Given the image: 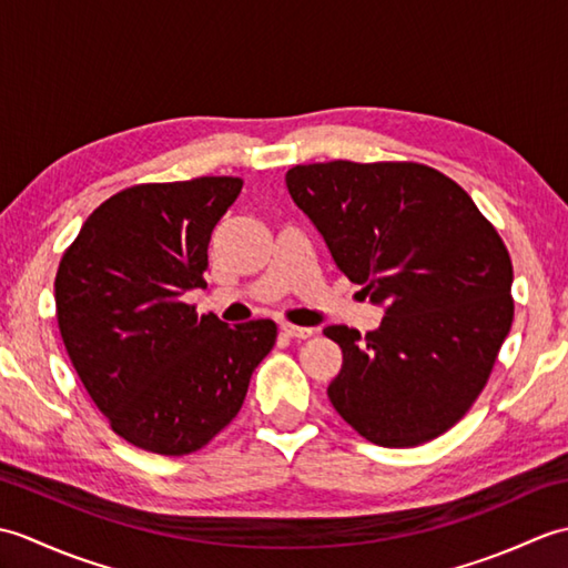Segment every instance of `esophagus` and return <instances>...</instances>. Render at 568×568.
Wrapping results in <instances>:
<instances>
[{
    "instance_id": "34e87169",
    "label": "esophagus",
    "mask_w": 568,
    "mask_h": 568,
    "mask_svg": "<svg viewBox=\"0 0 568 568\" xmlns=\"http://www.w3.org/2000/svg\"><path fill=\"white\" fill-rule=\"evenodd\" d=\"M281 332L285 336H291V339H310L312 334H315V329L310 327H295V324H281Z\"/></svg>"
}]
</instances>
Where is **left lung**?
<instances>
[{"label": "left lung", "instance_id": "obj_1", "mask_svg": "<svg viewBox=\"0 0 568 568\" xmlns=\"http://www.w3.org/2000/svg\"><path fill=\"white\" fill-rule=\"evenodd\" d=\"M287 190L371 303L378 329L332 324L344 364L327 395L361 437L417 446L462 419L513 327V261L468 192L413 161L310 163Z\"/></svg>", "mask_w": 568, "mask_h": 568}]
</instances>
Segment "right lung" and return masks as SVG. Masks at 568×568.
Wrapping results in <instances>:
<instances>
[{"instance_id": "1", "label": "right lung", "mask_w": 568, "mask_h": 568, "mask_svg": "<svg viewBox=\"0 0 568 568\" xmlns=\"http://www.w3.org/2000/svg\"><path fill=\"white\" fill-rule=\"evenodd\" d=\"M244 180L207 175L116 192L82 224L55 273L72 368L110 427L143 452L183 456L232 422L277 327H226L183 295L207 287V246Z\"/></svg>"}]
</instances>
